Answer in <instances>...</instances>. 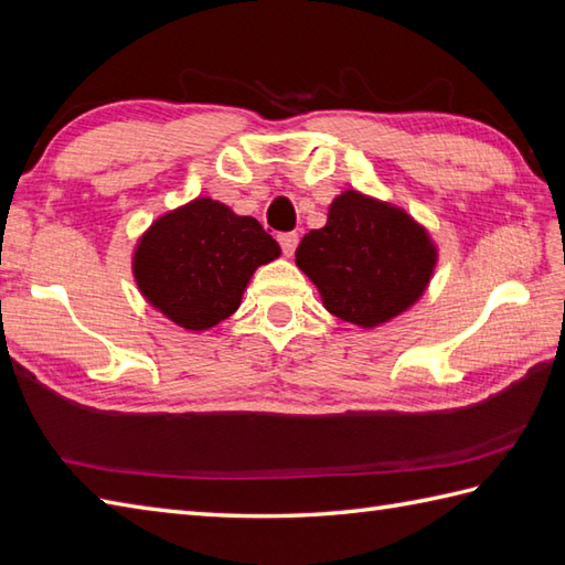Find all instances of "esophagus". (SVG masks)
I'll return each mask as SVG.
<instances>
[{"label":"esophagus","mask_w":565,"mask_h":565,"mask_svg":"<svg viewBox=\"0 0 565 565\" xmlns=\"http://www.w3.org/2000/svg\"><path fill=\"white\" fill-rule=\"evenodd\" d=\"M279 245H281V250H284V255L286 257H291L294 255V250H296V245H298V233H281L279 235Z\"/></svg>","instance_id":"1"}]
</instances>
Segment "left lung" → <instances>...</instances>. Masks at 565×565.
I'll list each match as a JSON object with an SVG mask.
<instances>
[{"mask_svg": "<svg viewBox=\"0 0 565 565\" xmlns=\"http://www.w3.org/2000/svg\"><path fill=\"white\" fill-rule=\"evenodd\" d=\"M296 265L339 320L375 327L426 291L436 247L402 209L347 190L332 202L324 228L303 235Z\"/></svg>", "mask_w": 565, "mask_h": 565, "instance_id": "obj_1", "label": "left lung"}]
</instances>
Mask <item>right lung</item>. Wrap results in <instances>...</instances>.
<instances>
[{
	"mask_svg": "<svg viewBox=\"0 0 565 565\" xmlns=\"http://www.w3.org/2000/svg\"><path fill=\"white\" fill-rule=\"evenodd\" d=\"M279 255V243L257 218L202 196L141 235L135 279L166 318L200 332L238 310L253 271Z\"/></svg>",
	"mask_w": 565,
	"mask_h": 565,
	"instance_id": "add662e5",
	"label": "right lung"
}]
</instances>
